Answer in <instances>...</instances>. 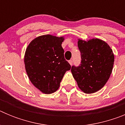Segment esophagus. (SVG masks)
Listing matches in <instances>:
<instances>
[{
    "label": "esophagus",
    "instance_id": "1",
    "mask_svg": "<svg viewBox=\"0 0 125 125\" xmlns=\"http://www.w3.org/2000/svg\"><path fill=\"white\" fill-rule=\"evenodd\" d=\"M69 64L71 65V66H72V65H73V61L72 60H70V61H69Z\"/></svg>",
    "mask_w": 125,
    "mask_h": 125
}]
</instances>
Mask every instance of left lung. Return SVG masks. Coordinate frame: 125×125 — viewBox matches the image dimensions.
Here are the masks:
<instances>
[{
  "instance_id": "left-lung-1",
  "label": "left lung",
  "mask_w": 125,
  "mask_h": 125,
  "mask_svg": "<svg viewBox=\"0 0 125 125\" xmlns=\"http://www.w3.org/2000/svg\"><path fill=\"white\" fill-rule=\"evenodd\" d=\"M81 64L72 66L71 73L79 89L86 94L100 90L106 84L112 73L114 54L110 46L100 39L88 41L78 39Z\"/></svg>"
}]
</instances>
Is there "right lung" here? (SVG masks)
Here are the masks:
<instances>
[{"mask_svg": "<svg viewBox=\"0 0 125 125\" xmlns=\"http://www.w3.org/2000/svg\"><path fill=\"white\" fill-rule=\"evenodd\" d=\"M64 41V36L42 35L34 39L26 48L25 71L30 81L42 93L56 92L64 74L70 70L61 46Z\"/></svg>", "mask_w": 125, "mask_h": 125, "instance_id": "obj_1", "label": "right lung"}]
</instances>
